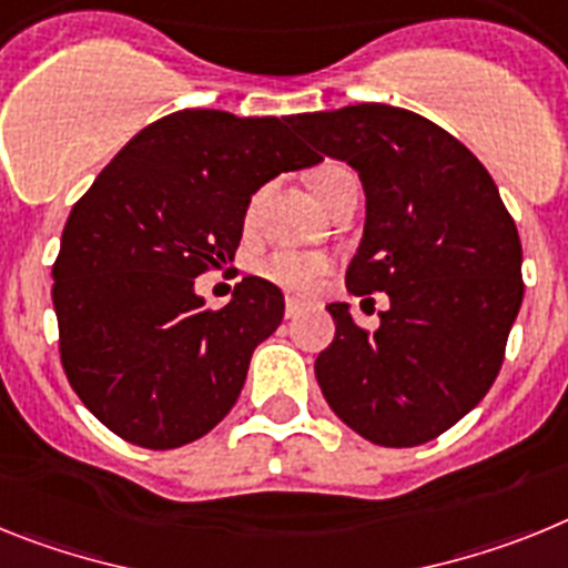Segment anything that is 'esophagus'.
<instances>
[{
	"label": "esophagus",
	"mask_w": 568,
	"mask_h": 568,
	"mask_svg": "<svg viewBox=\"0 0 568 568\" xmlns=\"http://www.w3.org/2000/svg\"><path fill=\"white\" fill-rule=\"evenodd\" d=\"M303 314V303L300 300H288L285 303V320H297Z\"/></svg>",
	"instance_id": "1"
}]
</instances>
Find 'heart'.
<instances>
[{"mask_svg":"<svg viewBox=\"0 0 568 568\" xmlns=\"http://www.w3.org/2000/svg\"><path fill=\"white\" fill-rule=\"evenodd\" d=\"M345 176H352V171L343 165H334V162H325V165L314 168L308 182H312V191L317 194V200L323 202L334 194L339 182ZM256 205H260V194L251 200L248 211H245V223H251L256 214ZM332 268V260L323 254H303V251H274L271 256H265L260 263V274H263L268 283H274L277 288L288 291V294H312L317 288L320 277L325 271Z\"/></svg>","mask_w":568,"mask_h":568,"instance_id":"obj_1","label":"heart"}]
</instances>
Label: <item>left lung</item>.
Here are the masks:
<instances>
[{
	"mask_svg": "<svg viewBox=\"0 0 568 568\" xmlns=\"http://www.w3.org/2000/svg\"><path fill=\"white\" fill-rule=\"evenodd\" d=\"M294 131L354 168L363 240L345 271L357 297L388 294L377 332L332 303L314 374L345 426L377 446L434 440L495 383L523 303V248L495 180L460 140L406 108L297 113Z\"/></svg>",
	"mask_w": 568,
	"mask_h": 568,
	"instance_id": "8db88e82",
	"label": "left lung"
}]
</instances>
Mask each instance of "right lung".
Here are the masks:
<instances>
[{
  "label": "right lung",
  "instance_id": "add662e5",
  "mask_svg": "<svg viewBox=\"0 0 568 568\" xmlns=\"http://www.w3.org/2000/svg\"><path fill=\"white\" fill-rule=\"evenodd\" d=\"M291 128L294 116L168 113L73 205L53 263L59 354L79 400L122 440L162 452L209 434L283 323L268 280L245 277L216 312L194 280L234 260L251 194L320 162Z\"/></svg>",
  "mask_w": 568,
  "mask_h": 568
}]
</instances>
